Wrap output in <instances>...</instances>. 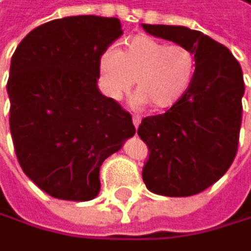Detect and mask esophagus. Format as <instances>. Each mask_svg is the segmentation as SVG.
Returning <instances> with one entry per match:
<instances>
[{
  "label": "esophagus",
  "mask_w": 251,
  "mask_h": 251,
  "mask_svg": "<svg viewBox=\"0 0 251 251\" xmlns=\"http://www.w3.org/2000/svg\"><path fill=\"white\" fill-rule=\"evenodd\" d=\"M140 122H142V117H139V115H134V117H132V123H134V126H136V129L140 126Z\"/></svg>",
  "instance_id": "obj_1"
}]
</instances>
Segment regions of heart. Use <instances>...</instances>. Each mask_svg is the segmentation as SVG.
I'll list each match as a JSON object with an SVG mask.
<instances>
[{"label":"heart","mask_w":251,"mask_h":251,"mask_svg":"<svg viewBox=\"0 0 251 251\" xmlns=\"http://www.w3.org/2000/svg\"><path fill=\"white\" fill-rule=\"evenodd\" d=\"M99 77L103 91L112 99L126 94L136 80L137 104L170 109L191 86L196 57L182 44H167L148 35H136L125 49H104L99 57Z\"/></svg>","instance_id":"b5f03b06"}]
</instances>
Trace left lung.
<instances>
[{
	"mask_svg": "<svg viewBox=\"0 0 251 251\" xmlns=\"http://www.w3.org/2000/svg\"><path fill=\"white\" fill-rule=\"evenodd\" d=\"M143 30L188 48L196 71L187 94L165 114L145 117L148 145L143 182L156 194L193 196L218 182L234 160L242 122V69L224 44L183 26L142 24Z\"/></svg>",
	"mask_w": 251,
	"mask_h": 251,
	"instance_id": "obj_1",
	"label": "left lung"
}]
</instances>
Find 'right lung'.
<instances>
[{
    "label": "right lung",
    "instance_id": "1",
    "mask_svg": "<svg viewBox=\"0 0 251 251\" xmlns=\"http://www.w3.org/2000/svg\"><path fill=\"white\" fill-rule=\"evenodd\" d=\"M120 20L78 15L44 23L12 55L10 134L26 176L52 198L91 201L100 167L136 134L131 114L99 91V57Z\"/></svg>",
    "mask_w": 251,
    "mask_h": 251
}]
</instances>
